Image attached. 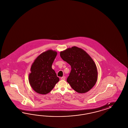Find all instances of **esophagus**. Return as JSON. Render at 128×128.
<instances>
[{
  "label": "esophagus",
  "instance_id": "obj_1",
  "mask_svg": "<svg viewBox=\"0 0 128 128\" xmlns=\"http://www.w3.org/2000/svg\"><path fill=\"white\" fill-rule=\"evenodd\" d=\"M61 80H65V79H66V78H65V76H62L61 78Z\"/></svg>",
  "mask_w": 128,
  "mask_h": 128
}]
</instances>
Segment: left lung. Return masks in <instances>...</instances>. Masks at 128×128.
<instances>
[{"mask_svg": "<svg viewBox=\"0 0 128 128\" xmlns=\"http://www.w3.org/2000/svg\"><path fill=\"white\" fill-rule=\"evenodd\" d=\"M62 60L71 67L66 81L78 93L89 91L98 79L97 66L93 60L85 50L73 46L60 52Z\"/></svg>", "mask_w": 128, "mask_h": 128, "instance_id": "left-lung-1", "label": "left lung"}]
</instances>
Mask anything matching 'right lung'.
Listing matches in <instances>:
<instances>
[{
    "mask_svg": "<svg viewBox=\"0 0 128 128\" xmlns=\"http://www.w3.org/2000/svg\"><path fill=\"white\" fill-rule=\"evenodd\" d=\"M57 54L55 50H46L40 54L32 64L28 81L36 92L46 94L59 81V78L52 68Z\"/></svg>",
    "mask_w": 128,
    "mask_h": 128,
    "instance_id": "1",
    "label": "right lung"
}]
</instances>
